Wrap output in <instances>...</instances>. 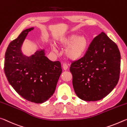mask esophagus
I'll return each mask as SVG.
<instances>
[{
	"label": "esophagus",
	"mask_w": 127,
	"mask_h": 127,
	"mask_svg": "<svg viewBox=\"0 0 127 127\" xmlns=\"http://www.w3.org/2000/svg\"><path fill=\"white\" fill-rule=\"evenodd\" d=\"M62 67H63V69L64 70H67V68H68V66H67V64H64L63 65H62Z\"/></svg>",
	"instance_id": "34e87169"
}]
</instances>
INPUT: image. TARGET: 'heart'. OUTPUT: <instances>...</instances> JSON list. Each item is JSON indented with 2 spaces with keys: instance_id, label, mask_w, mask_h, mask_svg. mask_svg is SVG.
I'll return each mask as SVG.
<instances>
[{
  "instance_id": "b5f03b06",
  "label": "heart",
  "mask_w": 127,
  "mask_h": 127,
  "mask_svg": "<svg viewBox=\"0 0 127 127\" xmlns=\"http://www.w3.org/2000/svg\"><path fill=\"white\" fill-rule=\"evenodd\" d=\"M59 44L62 48H65V55L71 61H77L86 53L88 45L87 37L83 35H78L70 34L61 37L59 40ZM55 51V48L52 47Z\"/></svg>"
}]
</instances>
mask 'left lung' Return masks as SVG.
Masks as SVG:
<instances>
[{"label": "left lung", "mask_w": 127, "mask_h": 127, "mask_svg": "<svg viewBox=\"0 0 127 127\" xmlns=\"http://www.w3.org/2000/svg\"><path fill=\"white\" fill-rule=\"evenodd\" d=\"M70 70L79 98L86 101L100 100L119 81L120 53L117 45L101 32L93 39L84 57L72 62Z\"/></svg>", "instance_id": "left-lung-1"}]
</instances>
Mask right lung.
Returning a JSON list of instances; mask_svg holds the SVG:
<instances>
[{
  "label": "right lung",
  "mask_w": 127,
  "mask_h": 127,
  "mask_svg": "<svg viewBox=\"0 0 127 127\" xmlns=\"http://www.w3.org/2000/svg\"><path fill=\"white\" fill-rule=\"evenodd\" d=\"M34 29L24 30L9 43L4 69L8 82L18 95L29 101L41 103L52 96L62 70L60 62H53L45 56L44 49L30 56L23 53V43Z\"/></svg>",
  "instance_id": "add662e5"
}]
</instances>
